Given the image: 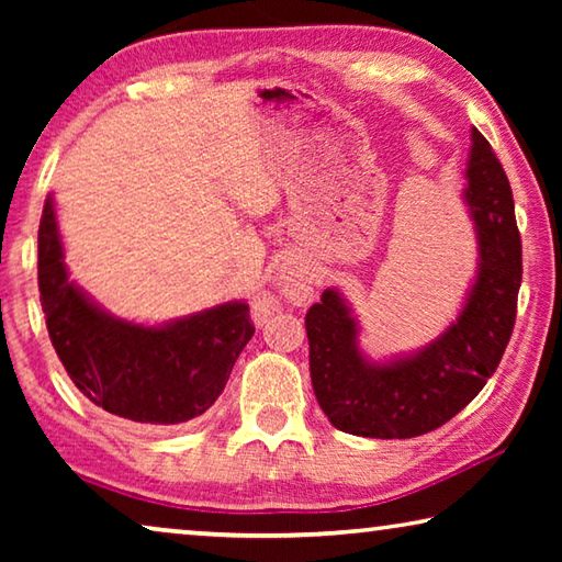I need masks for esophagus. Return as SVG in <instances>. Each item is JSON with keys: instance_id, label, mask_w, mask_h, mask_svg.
<instances>
[{"instance_id": "esophagus-1", "label": "esophagus", "mask_w": 562, "mask_h": 562, "mask_svg": "<svg viewBox=\"0 0 562 562\" xmlns=\"http://www.w3.org/2000/svg\"><path fill=\"white\" fill-rule=\"evenodd\" d=\"M278 284L284 300H290L294 304H307L312 300V292H315V288H312L310 262L300 258V255H294L288 262H282ZM274 310H278V300L270 297V294H258V300L252 302L255 322H265Z\"/></svg>"}]
</instances>
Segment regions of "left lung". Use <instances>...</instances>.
Segmentation results:
<instances>
[{
  "instance_id": "1",
  "label": "left lung",
  "mask_w": 562,
  "mask_h": 562,
  "mask_svg": "<svg viewBox=\"0 0 562 562\" xmlns=\"http://www.w3.org/2000/svg\"><path fill=\"white\" fill-rule=\"evenodd\" d=\"M465 178L479 274L439 339L376 364L359 351L357 319L337 290L322 292L304 317L312 389L339 431L367 439L429 434L469 406L496 372L516 325L522 250L506 170L479 128L471 131Z\"/></svg>"
}]
</instances>
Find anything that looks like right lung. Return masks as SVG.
Listing matches in <instances>:
<instances>
[{"label": "right lung", "instance_id": "obj_1", "mask_svg": "<svg viewBox=\"0 0 562 562\" xmlns=\"http://www.w3.org/2000/svg\"><path fill=\"white\" fill-rule=\"evenodd\" d=\"M40 292L52 345L76 389L136 424H186L205 414L255 335L245 302L160 327L103 312L69 280L52 198L40 223Z\"/></svg>", "mask_w": 562, "mask_h": 562}]
</instances>
